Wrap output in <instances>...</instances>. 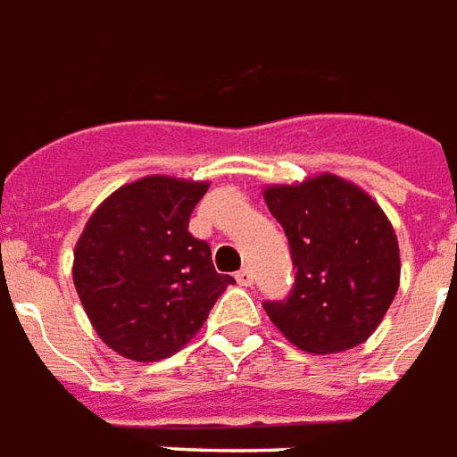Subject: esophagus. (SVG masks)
I'll return each mask as SVG.
<instances>
[{"instance_id":"obj_1","label":"esophagus","mask_w":457,"mask_h":457,"mask_svg":"<svg viewBox=\"0 0 457 457\" xmlns=\"http://www.w3.org/2000/svg\"><path fill=\"white\" fill-rule=\"evenodd\" d=\"M236 282L241 285V287H251L253 285V270L251 268H243L236 272Z\"/></svg>"}]
</instances>
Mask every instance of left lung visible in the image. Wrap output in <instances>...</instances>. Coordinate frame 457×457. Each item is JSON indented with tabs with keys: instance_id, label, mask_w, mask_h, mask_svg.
<instances>
[{
	"instance_id": "1",
	"label": "left lung",
	"mask_w": 457,
	"mask_h": 457,
	"mask_svg": "<svg viewBox=\"0 0 457 457\" xmlns=\"http://www.w3.org/2000/svg\"><path fill=\"white\" fill-rule=\"evenodd\" d=\"M265 204L297 270L287 297L262 304L270 321L306 353L368 341L399 287L397 236L382 209L336 175L265 189Z\"/></svg>"
}]
</instances>
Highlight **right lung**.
Returning a JSON list of instances; mask_svg holds the SVG:
<instances>
[{
  "label": "right lung",
  "instance_id": "add662e5",
  "mask_svg": "<svg viewBox=\"0 0 457 457\" xmlns=\"http://www.w3.org/2000/svg\"><path fill=\"white\" fill-rule=\"evenodd\" d=\"M206 182L143 178L116 189L79 236L72 279L102 341L129 361L178 353L233 285L189 233Z\"/></svg>",
  "mask_w": 457,
  "mask_h": 457
}]
</instances>
